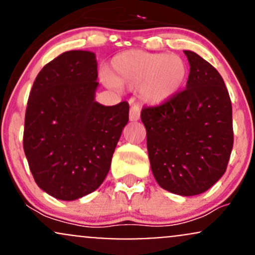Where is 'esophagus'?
Here are the masks:
<instances>
[{
  "label": "esophagus",
  "mask_w": 255,
  "mask_h": 255,
  "mask_svg": "<svg viewBox=\"0 0 255 255\" xmlns=\"http://www.w3.org/2000/svg\"><path fill=\"white\" fill-rule=\"evenodd\" d=\"M140 119V108L137 105H131L129 111V120L130 121H137Z\"/></svg>",
  "instance_id": "34e87169"
}]
</instances>
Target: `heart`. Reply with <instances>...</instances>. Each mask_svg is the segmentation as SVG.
<instances>
[{
	"label": "heart",
	"instance_id": "heart-1",
	"mask_svg": "<svg viewBox=\"0 0 255 255\" xmlns=\"http://www.w3.org/2000/svg\"><path fill=\"white\" fill-rule=\"evenodd\" d=\"M188 67L182 57L166 52L128 50L116 55L108 68L111 85L137 89L148 104H163L180 92L186 83Z\"/></svg>",
	"mask_w": 255,
	"mask_h": 255
}]
</instances>
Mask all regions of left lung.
<instances>
[{"label": "left lung", "instance_id": "left-lung-1", "mask_svg": "<svg viewBox=\"0 0 255 255\" xmlns=\"http://www.w3.org/2000/svg\"><path fill=\"white\" fill-rule=\"evenodd\" d=\"M174 98L141 110L153 176L162 188L191 197L206 192L227 170L234 144L233 108L223 78L195 52Z\"/></svg>", "mask_w": 255, "mask_h": 255}]
</instances>
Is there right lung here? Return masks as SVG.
Wrapping results in <instances>:
<instances>
[{"mask_svg": "<svg viewBox=\"0 0 255 255\" xmlns=\"http://www.w3.org/2000/svg\"><path fill=\"white\" fill-rule=\"evenodd\" d=\"M97 61L91 51L61 54L38 73L25 114L24 151L39 188L75 200L103 183L128 122L127 102L95 101Z\"/></svg>", "mask_w": 255, "mask_h": 255, "instance_id": "right-lung-1", "label": "right lung"}]
</instances>
